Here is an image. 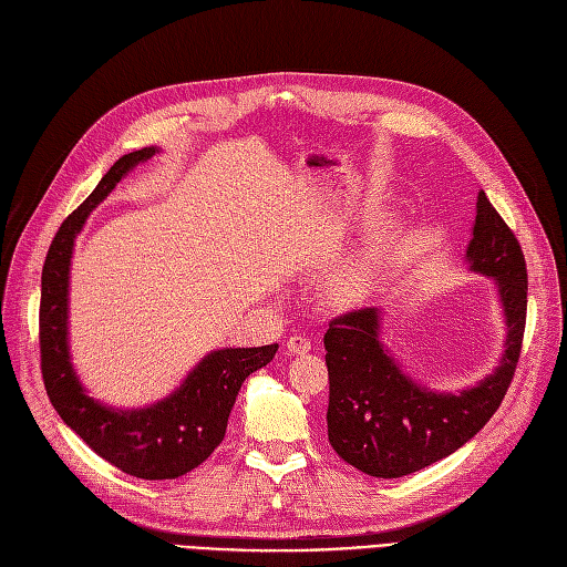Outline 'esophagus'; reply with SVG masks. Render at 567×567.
Listing matches in <instances>:
<instances>
[{
	"label": "esophagus",
	"mask_w": 567,
	"mask_h": 567,
	"mask_svg": "<svg viewBox=\"0 0 567 567\" xmlns=\"http://www.w3.org/2000/svg\"><path fill=\"white\" fill-rule=\"evenodd\" d=\"M286 349H288V354H292V357H302L311 349V340L305 338V336H290L288 342H286Z\"/></svg>",
	"instance_id": "34e87169"
}]
</instances>
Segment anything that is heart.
<instances>
[{
	"label": "heart",
	"mask_w": 567,
	"mask_h": 567,
	"mask_svg": "<svg viewBox=\"0 0 567 567\" xmlns=\"http://www.w3.org/2000/svg\"><path fill=\"white\" fill-rule=\"evenodd\" d=\"M399 241L401 237L394 227H382L368 234L354 256H349L326 281L328 300L336 307H357L365 302L392 262Z\"/></svg>",
	"instance_id": "obj_1"
}]
</instances>
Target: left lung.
Wrapping results in <instances>:
<instances>
[{
    "mask_svg": "<svg viewBox=\"0 0 567 567\" xmlns=\"http://www.w3.org/2000/svg\"><path fill=\"white\" fill-rule=\"evenodd\" d=\"M466 262L495 279L506 319L499 365L472 389L441 394L410 380L380 342L375 307L347 311L326 330L328 441L368 476L401 478L453 455L495 415L514 380L528 315V269L516 234L485 192H478Z\"/></svg>",
    "mask_w": 567,
    "mask_h": 567,
    "instance_id": "obj_1",
    "label": "left lung"
}]
</instances>
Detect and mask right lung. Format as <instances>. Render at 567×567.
<instances>
[{
    "label": "right lung",
    "instance_id": "1",
    "mask_svg": "<svg viewBox=\"0 0 567 567\" xmlns=\"http://www.w3.org/2000/svg\"><path fill=\"white\" fill-rule=\"evenodd\" d=\"M154 152L159 150L143 147L124 154L55 231L42 269L39 354L49 401L72 432L124 474L164 481L197 470L223 443L227 417L244 380L275 359L279 344L210 351L168 399L141 410L107 408L84 392L68 349V284L74 237L114 185Z\"/></svg>",
    "mask_w": 567,
    "mask_h": 567
}]
</instances>
